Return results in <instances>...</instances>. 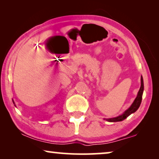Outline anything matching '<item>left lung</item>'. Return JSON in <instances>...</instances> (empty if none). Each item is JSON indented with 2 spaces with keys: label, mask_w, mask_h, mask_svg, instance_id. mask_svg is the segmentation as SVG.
Segmentation results:
<instances>
[{
  "label": "left lung",
  "mask_w": 159,
  "mask_h": 159,
  "mask_svg": "<svg viewBox=\"0 0 159 159\" xmlns=\"http://www.w3.org/2000/svg\"><path fill=\"white\" fill-rule=\"evenodd\" d=\"M143 90H144V84H143V77L141 76V86L140 90L138 91V95H137L136 98L134 99V101L131 106L128 108L127 110H126L125 112L123 113L122 114L120 115V116L114 117V118H110V119H104L105 120L110 121V122H116V121H123L124 119H125L127 117L129 116L130 114H133L138 109V108L140 107L141 101H142V97H143Z\"/></svg>",
  "instance_id": "8db88e82"
}]
</instances>
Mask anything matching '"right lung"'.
I'll return each mask as SVG.
<instances>
[{"label":"right lung","instance_id":"right-lung-1","mask_svg":"<svg viewBox=\"0 0 159 159\" xmlns=\"http://www.w3.org/2000/svg\"><path fill=\"white\" fill-rule=\"evenodd\" d=\"M13 103H14V101H13Z\"/></svg>","mask_w":159,"mask_h":159}]
</instances>
